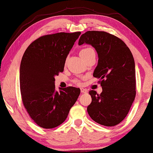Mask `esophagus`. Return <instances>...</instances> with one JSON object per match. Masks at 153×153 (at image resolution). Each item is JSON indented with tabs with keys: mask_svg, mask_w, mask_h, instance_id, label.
Here are the masks:
<instances>
[{
	"mask_svg": "<svg viewBox=\"0 0 153 153\" xmlns=\"http://www.w3.org/2000/svg\"><path fill=\"white\" fill-rule=\"evenodd\" d=\"M80 91L82 93H86L87 92V90L85 88H80Z\"/></svg>",
	"mask_w": 153,
	"mask_h": 153,
	"instance_id": "obj_1",
	"label": "esophagus"
}]
</instances>
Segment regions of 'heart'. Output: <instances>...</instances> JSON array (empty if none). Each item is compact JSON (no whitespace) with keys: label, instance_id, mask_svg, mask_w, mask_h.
I'll use <instances>...</instances> for the list:
<instances>
[{"label":"heart","instance_id":"1","mask_svg":"<svg viewBox=\"0 0 153 153\" xmlns=\"http://www.w3.org/2000/svg\"><path fill=\"white\" fill-rule=\"evenodd\" d=\"M93 51H94L92 48H84V49H82L80 52H79V55H82V54H87V53H89L91 52H93ZM75 82H76V84H79V82L76 80L75 81Z\"/></svg>","mask_w":153,"mask_h":153}]
</instances>
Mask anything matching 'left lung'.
Masks as SVG:
<instances>
[{
    "label": "left lung",
    "mask_w": 153,
    "mask_h": 153,
    "mask_svg": "<svg viewBox=\"0 0 153 153\" xmlns=\"http://www.w3.org/2000/svg\"><path fill=\"white\" fill-rule=\"evenodd\" d=\"M91 45L98 54L93 76L99 79L103 91H89L92 102L87 111L94 121L106 127L119 124L129 113L135 99V69L132 53L124 42L104 31H87L78 45Z\"/></svg>",
    "instance_id": "left-lung-1"
}]
</instances>
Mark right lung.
<instances>
[{
	"instance_id": "add662e5",
	"label": "right lung",
	"mask_w": 153,
	"mask_h": 153,
	"mask_svg": "<svg viewBox=\"0 0 153 153\" xmlns=\"http://www.w3.org/2000/svg\"><path fill=\"white\" fill-rule=\"evenodd\" d=\"M80 34L42 36L24 53L20 69L22 99L30 118L44 129L62 124L80 94V89L72 86L58 92L54 85V76L63 71L67 55Z\"/></svg>"
}]
</instances>
